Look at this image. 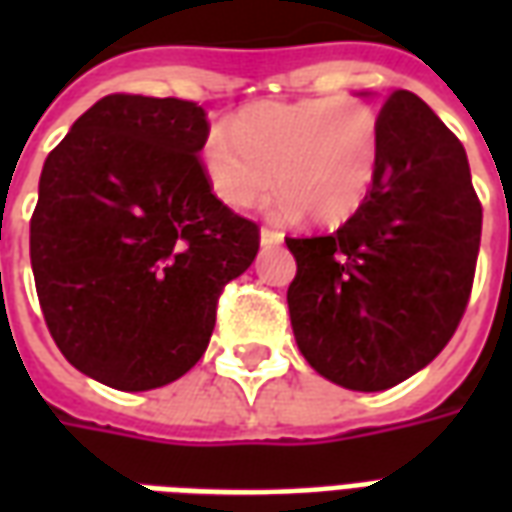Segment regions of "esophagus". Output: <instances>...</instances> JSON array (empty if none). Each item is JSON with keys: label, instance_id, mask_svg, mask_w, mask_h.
<instances>
[{"label": "esophagus", "instance_id": "34e87169", "mask_svg": "<svg viewBox=\"0 0 512 512\" xmlns=\"http://www.w3.org/2000/svg\"><path fill=\"white\" fill-rule=\"evenodd\" d=\"M282 238H285V235L279 233V230H274V227H263V230H260V244L263 246L282 244Z\"/></svg>", "mask_w": 512, "mask_h": 512}]
</instances>
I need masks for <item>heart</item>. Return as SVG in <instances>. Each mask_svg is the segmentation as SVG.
I'll use <instances>...</instances> for the list:
<instances>
[{"label": "heart", "mask_w": 512, "mask_h": 512, "mask_svg": "<svg viewBox=\"0 0 512 512\" xmlns=\"http://www.w3.org/2000/svg\"><path fill=\"white\" fill-rule=\"evenodd\" d=\"M378 158L376 109L348 95L249 106L233 128H211L202 145L205 175L230 208L257 205L277 175L279 216L307 211L315 222H343L359 211Z\"/></svg>", "instance_id": "b5f03b06"}]
</instances>
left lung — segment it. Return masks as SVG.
Instances as JSON below:
<instances>
[{
	"label": "left lung",
	"mask_w": 512,
	"mask_h": 512,
	"mask_svg": "<svg viewBox=\"0 0 512 512\" xmlns=\"http://www.w3.org/2000/svg\"><path fill=\"white\" fill-rule=\"evenodd\" d=\"M381 158L340 230L285 238L293 334L323 378L381 392L430 365L458 329L480 252L483 205L461 139L422 98L395 90L381 112Z\"/></svg>",
	"instance_id": "obj_1"
}]
</instances>
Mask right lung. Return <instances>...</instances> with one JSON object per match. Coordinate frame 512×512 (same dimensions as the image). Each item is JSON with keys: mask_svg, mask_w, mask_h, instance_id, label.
<instances>
[{"mask_svg": "<svg viewBox=\"0 0 512 512\" xmlns=\"http://www.w3.org/2000/svg\"><path fill=\"white\" fill-rule=\"evenodd\" d=\"M205 109L115 93L84 112L40 172L29 260L62 356L123 392L175 381L208 348L227 282L260 227L216 194Z\"/></svg>", "mask_w": 512, "mask_h": 512, "instance_id": "obj_1", "label": "right lung"}]
</instances>
